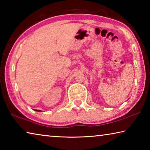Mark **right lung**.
I'll return each mask as SVG.
<instances>
[{"label": "right lung", "instance_id": "obj_1", "mask_svg": "<svg viewBox=\"0 0 150 150\" xmlns=\"http://www.w3.org/2000/svg\"><path fill=\"white\" fill-rule=\"evenodd\" d=\"M36 110V111H40V110Z\"/></svg>", "mask_w": 150, "mask_h": 150}]
</instances>
